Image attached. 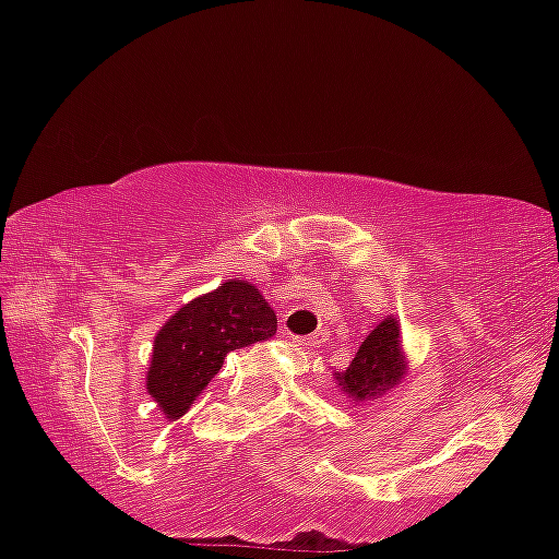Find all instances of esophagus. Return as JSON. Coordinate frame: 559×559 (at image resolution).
I'll list each match as a JSON object with an SVG mask.
<instances>
[{
	"label": "esophagus",
	"mask_w": 559,
	"mask_h": 559,
	"mask_svg": "<svg viewBox=\"0 0 559 559\" xmlns=\"http://www.w3.org/2000/svg\"><path fill=\"white\" fill-rule=\"evenodd\" d=\"M323 342H329V331H318L312 333V336L297 338V346H301V349H316V346H320Z\"/></svg>",
	"instance_id": "esophagus-1"
}]
</instances>
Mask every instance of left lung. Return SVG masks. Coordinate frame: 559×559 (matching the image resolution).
<instances>
[{"label":"left lung","instance_id":"8db88e82","mask_svg":"<svg viewBox=\"0 0 559 559\" xmlns=\"http://www.w3.org/2000/svg\"><path fill=\"white\" fill-rule=\"evenodd\" d=\"M407 370L409 360L402 344V325L394 316H386L365 336L352 362L333 373V383L349 404H373L400 386Z\"/></svg>","mask_w":559,"mask_h":559}]
</instances>
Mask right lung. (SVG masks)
Wrapping results in <instances>:
<instances>
[{
	"label": "right lung",
	"instance_id": "add662e5",
	"mask_svg": "<svg viewBox=\"0 0 559 559\" xmlns=\"http://www.w3.org/2000/svg\"><path fill=\"white\" fill-rule=\"evenodd\" d=\"M278 331L273 307L249 281H223L165 320L152 344L146 394L178 420L213 381L228 352L267 342Z\"/></svg>",
	"mask_w": 559,
	"mask_h": 559
}]
</instances>
